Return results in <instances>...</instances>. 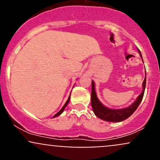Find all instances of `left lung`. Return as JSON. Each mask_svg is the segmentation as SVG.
<instances>
[{"mask_svg": "<svg viewBox=\"0 0 160 160\" xmlns=\"http://www.w3.org/2000/svg\"><path fill=\"white\" fill-rule=\"evenodd\" d=\"M138 52L141 54L140 50L138 49ZM145 86H146V77L143 82V91L141 93L140 95L138 97L137 100L135 101L134 103L129 106L128 108H124V109L120 110H112L109 108L104 107L98 101V98L96 96V93L95 91V84L94 82L92 81V92H91V105L92 108L93 112L97 117L100 118L101 120H103L104 121H108V122H121V121L125 120L126 119L128 118L138 105L140 104L141 100H142L143 96H144V93L145 90Z\"/></svg>", "mask_w": 160, "mask_h": 160, "instance_id": "obj_1", "label": "left lung"}]
</instances>
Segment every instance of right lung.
<instances>
[{"mask_svg":"<svg viewBox=\"0 0 160 160\" xmlns=\"http://www.w3.org/2000/svg\"><path fill=\"white\" fill-rule=\"evenodd\" d=\"M70 97H71V95H70V96L68 97V100H67V102H65V105H64V106H63V107H62V109H61V110H60V111H58V113H56V114H55L54 116H53V117H58V116H59V115H60V114H61V113H62V112H63V111H64V110H65V107H66V106H67V105H68V102H69V101H70Z\"/></svg>","mask_w":160,"mask_h":160,"instance_id":"right-lung-1","label":"right lung"}]
</instances>
